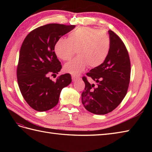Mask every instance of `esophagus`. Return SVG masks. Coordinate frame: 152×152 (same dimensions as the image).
<instances>
[{
  "label": "esophagus",
  "mask_w": 152,
  "mask_h": 152,
  "mask_svg": "<svg viewBox=\"0 0 152 152\" xmlns=\"http://www.w3.org/2000/svg\"><path fill=\"white\" fill-rule=\"evenodd\" d=\"M71 76H72V79L73 81H76V80H77L79 78L78 76H76L75 75H74V74H72Z\"/></svg>",
  "instance_id": "34e87169"
}]
</instances>
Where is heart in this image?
Masks as SVG:
<instances>
[{"instance_id":"1","label":"heart","mask_w":152,"mask_h":152,"mask_svg":"<svg viewBox=\"0 0 152 152\" xmlns=\"http://www.w3.org/2000/svg\"><path fill=\"white\" fill-rule=\"evenodd\" d=\"M110 47V39L107 34L98 28L80 27L71 32L68 39H58L54 50L63 61L72 59L77 50L78 56L65 64L64 70L78 74L88 65L95 68L102 64L108 56Z\"/></svg>"}]
</instances>
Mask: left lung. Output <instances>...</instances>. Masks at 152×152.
<instances>
[{"instance_id":"left-lung-1","label":"left lung","mask_w":152,"mask_h":152,"mask_svg":"<svg viewBox=\"0 0 152 152\" xmlns=\"http://www.w3.org/2000/svg\"><path fill=\"white\" fill-rule=\"evenodd\" d=\"M111 47L108 56L101 65L86 74L96 83H90L86 76L82 80L85 89L82 102L95 114H106L117 107L127 94L131 76V62L124 42L112 31H108Z\"/></svg>"}]
</instances>
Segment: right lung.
<instances>
[{
    "mask_svg": "<svg viewBox=\"0 0 152 152\" xmlns=\"http://www.w3.org/2000/svg\"><path fill=\"white\" fill-rule=\"evenodd\" d=\"M75 25L50 23L38 27L27 34L19 51L17 78L23 97L31 107L44 112L56 106L61 90L72 82L67 73L56 76L62 65L54 51L58 39L74 29Z\"/></svg>",
    "mask_w": 152,
    "mask_h": 152,
    "instance_id": "right-lung-1",
    "label": "right lung"
}]
</instances>
